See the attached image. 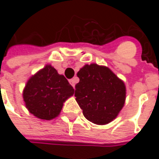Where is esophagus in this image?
Segmentation results:
<instances>
[{
	"instance_id": "1",
	"label": "esophagus",
	"mask_w": 159,
	"mask_h": 159,
	"mask_svg": "<svg viewBox=\"0 0 159 159\" xmlns=\"http://www.w3.org/2000/svg\"><path fill=\"white\" fill-rule=\"evenodd\" d=\"M69 82H70V84H72V86L75 88V84L77 83V77H74L73 79H71L70 81H69Z\"/></svg>"
}]
</instances>
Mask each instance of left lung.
I'll return each instance as SVG.
<instances>
[{
    "label": "left lung",
    "instance_id": "obj_1",
    "mask_svg": "<svg viewBox=\"0 0 159 159\" xmlns=\"http://www.w3.org/2000/svg\"><path fill=\"white\" fill-rule=\"evenodd\" d=\"M79 83L75 97L84 116L95 124L112 121L124 106L126 87L123 81L106 66L85 64L77 73Z\"/></svg>",
    "mask_w": 159,
    "mask_h": 159
}]
</instances>
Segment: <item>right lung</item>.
Returning a JSON list of instances; mask_svg holds the SVG:
<instances>
[{
	"label": "right lung",
	"mask_w": 159,
	"mask_h": 159,
	"mask_svg": "<svg viewBox=\"0 0 159 159\" xmlns=\"http://www.w3.org/2000/svg\"><path fill=\"white\" fill-rule=\"evenodd\" d=\"M74 93L68 80L48 64L27 81L23 98L30 113L39 119L49 120L60 114L63 102Z\"/></svg>",
	"instance_id": "add662e5"
}]
</instances>
